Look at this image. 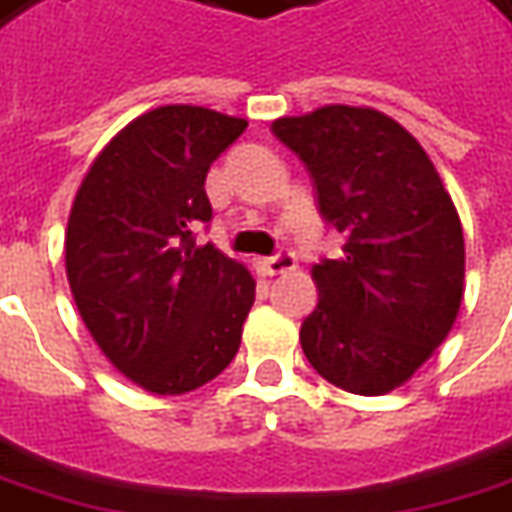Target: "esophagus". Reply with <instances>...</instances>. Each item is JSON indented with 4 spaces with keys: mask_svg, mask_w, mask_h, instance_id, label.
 <instances>
[{
    "mask_svg": "<svg viewBox=\"0 0 512 512\" xmlns=\"http://www.w3.org/2000/svg\"><path fill=\"white\" fill-rule=\"evenodd\" d=\"M296 253L293 250H279L276 256H264V259H256V267L262 270L264 276H279V273H287L296 267Z\"/></svg>",
    "mask_w": 512,
    "mask_h": 512,
    "instance_id": "esophagus-1",
    "label": "esophagus"
}]
</instances>
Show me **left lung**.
Listing matches in <instances>:
<instances>
[{"label":"left lung","mask_w":512,"mask_h":512,"mask_svg":"<svg viewBox=\"0 0 512 512\" xmlns=\"http://www.w3.org/2000/svg\"><path fill=\"white\" fill-rule=\"evenodd\" d=\"M273 135L310 171L321 219L344 233L338 259L312 264L321 298L301 349L344 392H392L459 312L465 239L454 202L423 146L375 109L324 106L276 120Z\"/></svg>","instance_id":"left-lung-1"}]
</instances>
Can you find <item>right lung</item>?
<instances>
[{
	"mask_svg": "<svg viewBox=\"0 0 512 512\" xmlns=\"http://www.w3.org/2000/svg\"><path fill=\"white\" fill-rule=\"evenodd\" d=\"M248 120L160 106L89 166L67 222V279L95 344L154 394L214 380L242 344L256 281L208 242V168Z\"/></svg>",
	"mask_w": 512,
	"mask_h": 512,
	"instance_id": "1",
	"label": "right lung"
}]
</instances>
